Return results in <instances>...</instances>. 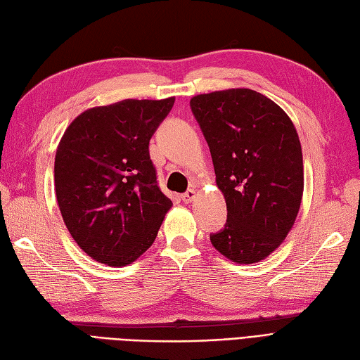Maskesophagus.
Here are the masks:
<instances>
[{
  "label": "esophagus",
  "instance_id": "1",
  "mask_svg": "<svg viewBox=\"0 0 360 360\" xmlns=\"http://www.w3.org/2000/svg\"><path fill=\"white\" fill-rule=\"evenodd\" d=\"M195 195H197V193H195V191H194V189H188V191H186V193L181 195V200H183V202H185V203H191V202H193V200H194V198H195Z\"/></svg>",
  "mask_w": 360,
  "mask_h": 360
}]
</instances>
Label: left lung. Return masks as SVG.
Returning a JSON list of instances; mask_svg holds the SVG:
<instances>
[{
	"mask_svg": "<svg viewBox=\"0 0 360 360\" xmlns=\"http://www.w3.org/2000/svg\"><path fill=\"white\" fill-rule=\"evenodd\" d=\"M189 105L226 200V225L211 243L236 263L260 262L285 240L300 207L297 131L281 106L251 89L200 94Z\"/></svg>",
	"mask_w": 360,
	"mask_h": 360,
	"instance_id": "1",
	"label": "left lung"
}]
</instances>
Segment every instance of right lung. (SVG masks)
<instances>
[{"mask_svg":"<svg viewBox=\"0 0 360 360\" xmlns=\"http://www.w3.org/2000/svg\"><path fill=\"white\" fill-rule=\"evenodd\" d=\"M174 97L84 110L55 155V194L72 238L100 263L124 266L154 243L172 202L158 188L149 140Z\"/></svg>","mask_w":360,"mask_h":360,"instance_id":"obj_1","label":"right lung"}]
</instances>
